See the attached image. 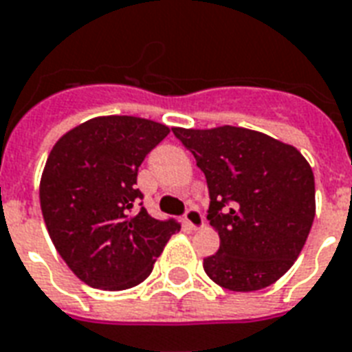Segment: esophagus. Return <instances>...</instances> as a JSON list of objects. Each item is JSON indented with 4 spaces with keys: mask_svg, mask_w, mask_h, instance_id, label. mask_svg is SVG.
Instances as JSON below:
<instances>
[{
    "mask_svg": "<svg viewBox=\"0 0 352 352\" xmlns=\"http://www.w3.org/2000/svg\"><path fill=\"white\" fill-rule=\"evenodd\" d=\"M184 221L188 223V227L192 230H197L203 227L205 223V218H203V214H201L199 208H195V206H190L184 214Z\"/></svg>",
    "mask_w": 352,
    "mask_h": 352,
    "instance_id": "1",
    "label": "esophagus"
}]
</instances>
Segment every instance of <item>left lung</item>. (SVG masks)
Wrapping results in <instances>:
<instances>
[{"label": "left lung", "mask_w": 352, "mask_h": 352, "mask_svg": "<svg viewBox=\"0 0 352 352\" xmlns=\"http://www.w3.org/2000/svg\"><path fill=\"white\" fill-rule=\"evenodd\" d=\"M206 177L218 253L203 260L221 288L256 292L277 283L305 248L316 216L307 158L258 131L173 127Z\"/></svg>", "instance_id": "8db88e82"}]
</instances>
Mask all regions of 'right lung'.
Returning a JSON list of instances; mask_svg holds the SVG:
<instances>
[{
  "label": "right lung",
  "mask_w": 352,
  "mask_h": 352,
  "mask_svg": "<svg viewBox=\"0 0 352 352\" xmlns=\"http://www.w3.org/2000/svg\"><path fill=\"white\" fill-rule=\"evenodd\" d=\"M170 133L134 116L92 118L51 149L40 179V208L53 245L88 286L133 288L144 283L181 229L151 218L136 188L138 168Z\"/></svg>",
  "instance_id": "add662e5"
}]
</instances>
